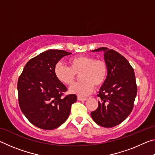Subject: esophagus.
I'll list each match as a JSON object with an SVG mask.
<instances>
[{
	"label": "esophagus",
	"instance_id": "34e87169",
	"mask_svg": "<svg viewBox=\"0 0 155 155\" xmlns=\"http://www.w3.org/2000/svg\"><path fill=\"white\" fill-rule=\"evenodd\" d=\"M77 100L78 101H85L87 98H82V97H80V96H78L77 97Z\"/></svg>",
	"mask_w": 155,
	"mask_h": 155
}]
</instances>
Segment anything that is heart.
Returning <instances> with one entry per match:
<instances>
[{
    "mask_svg": "<svg viewBox=\"0 0 155 155\" xmlns=\"http://www.w3.org/2000/svg\"><path fill=\"white\" fill-rule=\"evenodd\" d=\"M70 67L61 63L54 66V75L57 80L65 85H72L76 74H80L81 82L70 87V93L80 96H86L94 90V85L99 86L106 79L107 66L102 59H94L90 56H77L69 60Z\"/></svg>",
    "mask_w": 155,
    "mask_h": 155,
    "instance_id": "1",
    "label": "heart"
}]
</instances>
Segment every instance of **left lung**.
<instances>
[{
	"label": "left lung",
	"mask_w": 155,
	"mask_h": 155,
	"mask_svg": "<svg viewBox=\"0 0 155 155\" xmlns=\"http://www.w3.org/2000/svg\"><path fill=\"white\" fill-rule=\"evenodd\" d=\"M100 51L104 52L107 76L98 94V107L91 116L97 124L111 128L122 122L132 111L137 87L134 70L126 58L105 47L92 51Z\"/></svg>",
	"instance_id": "8db88e82"
}]
</instances>
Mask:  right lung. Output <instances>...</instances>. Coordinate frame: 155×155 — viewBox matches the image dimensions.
I'll return each instance as SVG.
<instances>
[{"instance_id":"right-lung-1","label":"right lung","mask_w":155,"mask_h":155,"mask_svg":"<svg viewBox=\"0 0 155 155\" xmlns=\"http://www.w3.org/2000/svg\"><path fill=\"white\" fill-rule=\"evenodd\" d=\"M72 54L48 50L27 62L18 81L20 109L31 124L45 130L57 128L69 117L75 94L62 98L67 88L54 75V66L62 57Z\"/></svg>"}]
</instances>
